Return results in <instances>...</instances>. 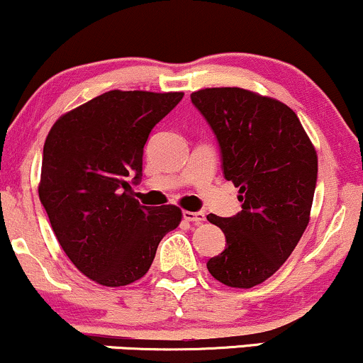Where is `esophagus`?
I'll return each instance as SVG.
<instances>
[{
    "label": "esophagus",
    "mask_w": 363,
    "mask_h": 363,
    "mask_svg": "<svg viewBox=\"0 0 363 363\" xmlns=\"http://www.w3.org/2000/svg\"><path fill=\"white\" fill-rule=\"evenodd\" d=\"M182 216H184L186 222H191L196 225L205 222V213H203V211H184Z\"/></svg>",
    "instance_id": "34e87169"
}]
</instances>
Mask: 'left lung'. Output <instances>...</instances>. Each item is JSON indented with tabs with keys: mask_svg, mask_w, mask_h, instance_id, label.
Segmentation results:
<instances>
[{
	"mask_svg": "<svg viewBox=\"0 0 363 363\" xmlns=\"http://www.w3.org/2000/svg\"><path fill=\"white\" fill-rule=\"evenodd\" d=\"M222 150L223 176L239 187L242 211L208 222L227 247L206 262L215 280L251 289L289 259L311 220L318 153L297 114L277 99L222 86L191 94Z\"/></svg>",
	"mask_w": 363,
	"mask_h": 363,
	"instance_id": "obj_1",
	"label": "left lung"
}]
</instances>
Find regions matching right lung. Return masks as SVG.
<instances>
[{
    "label": "right lung",
    "instance_id": "right-lung-1",
    "mask_svg": "<svg viewBox=\"0 0 363 363\" xmlns=\"http://www.w3.org/2000/svg\"><path fill=\"white\" fill-rule=\"evenodd\" d=\"M182 97L106 91L62 114L45 138L40 203L62 251L99 285L145 277L160 240L181 223L177 206H141L129 177L141 179L150 131Z\"/></svg>",
    "mask_w": 363,
    "mask_h": 363
}]
</instances>
